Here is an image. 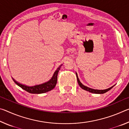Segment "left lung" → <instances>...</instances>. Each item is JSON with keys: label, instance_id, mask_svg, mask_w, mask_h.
<instances>
[{"label": "left lung", "instance_id": "1", "mask_svg": "<svg viewBox=\"0 0 129 129\" xmlns=\"http://www.w3.org/2000/svg\"><path fill=\"white\" fill-rule=\"evenodd\" d=\"M76 76H77V81L78 83V85H79L80 86L81 88L82 89H84L85 90H86L89 91V92H90V93H95V94H104L105 93L107 92V91H108L109 90H110L111 89H112L113 86L114 85H113V86L110 87V88H109L108 89H105V90H98V89H91L89 88V87L86 86H85L83 85L81 82H80V81L79 80V78L78 77V76H77V73L76 72Z\"/></svg>", "mask_w": 129, "mask_h": 129}]
</instances>
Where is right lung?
<instances>
[{
  "mask_svg": "<svg viewBox=\"0 0 129 129\" xmlns=\"http://www.w3.org/2000/svg\"><path fill=\"white\" fill-rule=\"evenodd\" d=\"M62 65V64H61L60 66L57 68V69L56 71L54 72L53 75L51 79L49 81H48L47 82L43 83V84L36 85L32 86H28L17 82L14 79H13V80H14V81L15 82V84L19 86H20L21 88L24 89V90L28 91V93L32 94H41L46 93L49 91H51L55 87L57 84V81L58 73V72H59Z\"/></svg>",
  "mask_w": 129,
  "mask_h": 129,
  "instance_id": "right-lung-1",
  "label": "right lung"
}]
</instances>
